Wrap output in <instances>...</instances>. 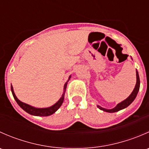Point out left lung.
<instances>
[{
    "label": "left lung",
    "mask_w": 149,
    "mask_h": 149,
    "mask_svg": "<svg viewBox=\"0 0 149 149\" xmlns=\"http://www.w3.org/2000/svg\"><path fill=\"white\" fill-rule=\"evenodd\" d=\"M139 88H140V79H139V72L137 71L136 70V86H135V88L133 89V91H132V93L130 94V95L127 97V99H125V100H123V102H120L119 104L116 105V107H115L112 109H106V108L102 107L100 105H97V107L99 108L101 110L104 111V112H110V113H112V112H118V111L121 110V109H125L127 107H128L129 105L134 100L136 99V96H137L138 92L139 91Z\"/></svg>",
    "instance_id": "1"
}]
</instances>
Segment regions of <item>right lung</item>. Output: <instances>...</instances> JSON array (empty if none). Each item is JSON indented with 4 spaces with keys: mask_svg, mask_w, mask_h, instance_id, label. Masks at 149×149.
<instances>
[{
    "mask_svg": "<svg viewBox=\"0 0 149 149\" xmlns=\"http://www.w3.org/2000/svg\"><path fill=\"white\" fill-rule=\"evenodd\" d=\"M70 77L71 76H69L68 80L67 81V82L64 85V88H63V93L62 96L60 98V100L57 102L56 103L54 104L52 106L49 107H45V108H37V107H34L31 106V105L28 104L24 103L22 102H21L19 99L16 97V94H15L14 91H13V86H10V90H11L12 94L13 96V98L14 100H16V102H17L18 104L19 105L20 107H22L25 112H26L27 113L30 114L31 115H34V116H40V117H46V116H49V115H52L53 113H55L60 107L62 105L63 102L64 100V97H65V93L66 91V87H67V84L68 82L70 80Z\"/></svg>",
    "mask_w": 149,
    "mask_h": 149,
    "instance_id": "right-lung-1",
    "label": "right lung"
}]
</instances>
